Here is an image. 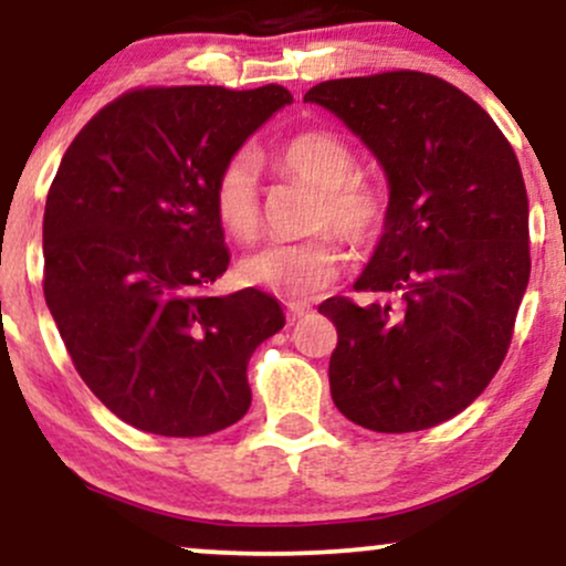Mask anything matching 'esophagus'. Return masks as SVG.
I'll return each instance as SVG.
<instances>
[{
  "label": "esophagus",
  "mask_w": 566,
  "mask_h": 566,
  "mask_svg": "<svg viewBox=\"0 0 566 566\" xmlns=\"http://www.w3.org/2000/svg\"><path fill=\"white\" fill-rule=\"evenodd\" d=\"M305 314H308V305H305V303H287V319L290 322L303 319Z\"/></svg>",
  "instance_id": "34e87169"
}]
</instances>
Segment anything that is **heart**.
I'll return each mask as SVG.
<instances>
[{
	"label": "heart",
	"mask_w": 566,
	"mask_h": 566,
	"mask_svg": "<svg viewBox=\"0 0 566 566\" xmlns=\"http://www.w3.org/2000/svg\"><path fill=\"white\" fill-rule=\"evenodd\" d=\"M276 170L319 191L314 231H335L343 242L367 247L378 242L388 226V193L373 178L359 175V157L333 129H305L274 151ZM216 218L229 237L247 242L261 231V186L247 154L223 161L212 186ZM343 252L335 237L308 242H274L247 255L239 274L252 287L287 301H303L333 284L340 274Z\"/></svg>",
	"instance_id": "b5f03b06"
}]
</instances>
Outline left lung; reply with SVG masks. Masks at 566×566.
<instances>
[{
    "mask_svg": "<svg viewBox=\"0 0 566 566\" xmlns=\"http://www.w3.org/2000/svg\"><path fill=\"white\" fill-rule=\"evenodd\" d=\"M319 103L388 175V226L356 279L369 305L327 297L335 407L378 433L463 412L509 354L530 282V205L509 138L473 97L423 71L316 84Z\"/></svg>",
    "mask_w": 566,
    "mask_h": 566,
    "instance_id": "left-lung-1",
    "label": "left lung"
}]
</instances>
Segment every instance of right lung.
Here are the masks:
<instances>
[{
  "label": "right lung",
  "instance_id": "add662e5",
  "mask_svg": "<svg viewBox=\"0 0 566 566\" xmlns=\"http://www.w3.org/2000/svg\"><path fill=\"white\" fill-rule=\"evenodd\" d=\"M290 90L138 87L63 154L44 205V301L76 373L116 418L207 437L244 418L252 350L284 327L255 287L210 297L229 269L212 186Z\"/></svg>",
  "mask_w": 566,
  "mask_h": 566
}]
</instances>
